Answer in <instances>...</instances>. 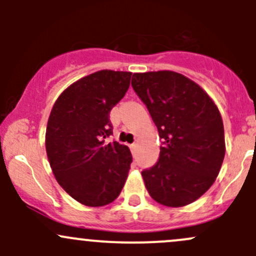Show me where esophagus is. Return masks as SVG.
<instances>
[{
	"label": "esophagus",
	"instance_id": "34e87169",
	"mask_svg": "<svg viewBox=\"0 0 256 256\" xmlns=\"http://www.w3.org/2000/svg\"><path fill=\"white\" fill-rule=\"evenodd\" d=\"M130 148L132 150V152L135 151V148H136V144H130Z\"/></svg>",
	"mask_w": 256,
	"mask_h": 256
}]
</instances>
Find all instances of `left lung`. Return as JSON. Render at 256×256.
<instances>
[{
    "label": "left lung",
    "instance_id": "obj_1",
    "mask_svg": "<svg viewBox=\"0 0 256 256\" xmlns=\"http://www.w3.org/2000/svg\"><path fill=\"white\" fill-rule=\"evenodd\" d=\"M131 85L162 138L158 161L141 172L150 196L167 207L194 202L213 184L226 154L218 108L200 85L174 72L135 73Z\"/></svg>",
    "mask_w": 256,
    "mask_h": 256
}]
</instances>
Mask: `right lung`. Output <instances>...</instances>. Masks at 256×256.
Segmentation results:
<instances>
[{
	"label": "right lung",
	"instance_id": "obj_1",
	"mask_svg": "<svg viewBox=\"0 0 256 256\" xmlns=\"http://www.w3.org/2000/svg\"><path fill=\"white\" fill-rule=\"evenodd\" d=\"M130 72L100 70L84 76L56 99L48 118L46 148L54 177L76 200L102 207L120 194L130 148L112 135L110 112L130 86Z\"/></svg>",
	"mask_w": 256,
	"mask_h": 256
}]
</instances>
